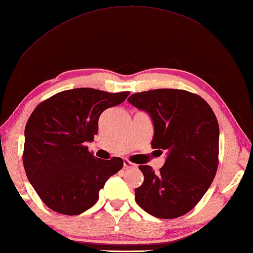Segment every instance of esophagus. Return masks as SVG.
<instances>
[{"mask_svg": "<svg viewBox=\"0 0 253 253\" xmlns=\"http://www.w3.org/2000/svg\"><path fill=\"white\" fill-rule=\"evenodd\" d=\"M123 166H125V168H133L135 167V164L128 162L127 159H125V161H123Z\"/></svg>", "mask_w": 253, "mask_h": 253, "instance_id": "1", "label": "esophagus"}]
</instances>
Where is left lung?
<instances>
[{"label":"left lung","mask_w":253,"mask_h":253,"mask_svg":"<svg viewBox=\"0 0 253 253\" xmlns=\"http://www.w3.org/2000/svg\"><path fill=\"white\" fill-rule=\"evenodd\" d=\"M148 113L154 125L153 148L166 152L155 173L140 168L144 182L135 189L140 208L155 217L170 219L187 214L208 191L218 165V122L203 98L182 89H153L127 98Z\"/></svg>","instance_id":"left-lung-1"}]
</instances>
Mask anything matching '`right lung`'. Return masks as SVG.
I'll return each instance as SVG.
<instances>
[{
    "instance_id": "right-lung-1",
    "label": "right lung",
    "mask_w": 253,
    "mask_h": 253,
    "mask_svg": "<svg viewBox=\"0 0 253 253\" xmlns=\"http://www.w3.org/2000/svg\"><path fill=\"white\" fill-rule=\"evenodd\" d=\"M128 94L74 88L36 107L25 127L23 163L29 182L49 209L64 215L82 214L123 167L122 158H97L85 143L94 141L101 113L121 104Z\"/></svg>"
}]
</instances>
